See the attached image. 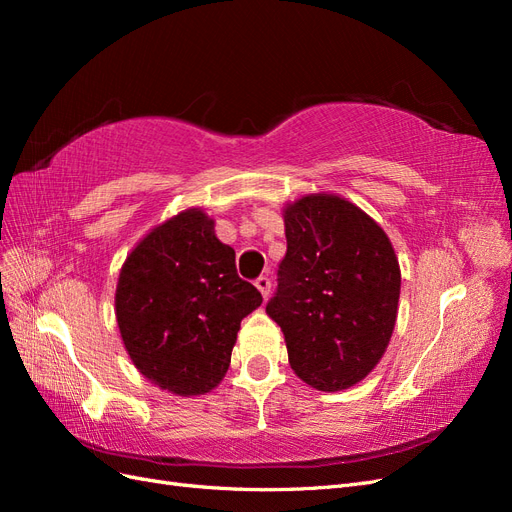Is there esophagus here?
I'll return each mask as SVG.
<instances>
[{"label": "esophagus", "mask_w": 512, "mask_h": 512, "mask_svg": "<svg viewBox=\"0 0 512 512\" xmlns=\"http://www.w3.org/2000/svg\"><path fill=\"white\" fill-rule=\"evenodd\" d=\"M254 286L260 290V294H262V299H269V292H271V280L269 277H265V275H260L258 280L254 282Z\"/></svg>", "instance_id": "esophagus-1"}]
</instances>
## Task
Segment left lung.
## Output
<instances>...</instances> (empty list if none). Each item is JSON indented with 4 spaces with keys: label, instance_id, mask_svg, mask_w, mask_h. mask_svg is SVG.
<instances>
[{
    "label": "left lung",
    "instance_id": "1",
    "mask_svg": "<svg viewBox=\"0 0 512 512\" xmlns=\"http://www.w3.org/2000/svg\"><path fill=\"white\" fill-rule=\"evenodd\" d=\"M282 215L288 250L267 314L305 384L350 389L380 363L395 329L401 271L391 239L337 194H305Z\"/></svg>",
    "mask_w": 512,
    "mask_h": 512
}]
</instances>
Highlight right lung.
Instances as JSON below:
<instances>
[{
    "instance_id": "obj_1",
    "label": "right lung",
    "mask_w": 512,
    "mask_h": 512,
    "mask_svg": "<svg viewBox=\"0 0 512 512\" xmlns=\"http://www.w3.org/2000/svg\"><path fill=\"white\" fill-rule=\"evenodd\" d=\"M215 220L185 209L153 226L121 265L115 316L134 367L179 397L213 391L230 365L241 320L260 307Z\"/></svg>"
}]
</instances>
